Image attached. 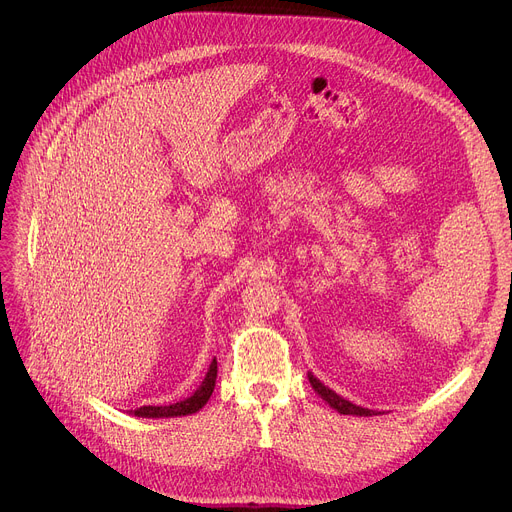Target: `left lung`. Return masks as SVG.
<instances>
[{"mask_svg":"<svg viewBox=\"0 0 512 512\" xmlns=\"http://www.w3.org/2000/svg\"><path fill=\"white\" fill-rule=\"evenodd\" d=\"M308 381L310 385L314 387V391L332 407L336 409L338 413L342 415H358V417H373V415H381V411H373V409H367V407H360V405H354L350 403L348 399L340 397L338 393H334L330 387H326L318 377H314L312 373H308Z\"/></svg>","mask_w":512,"mask_h":512,"instance_id":"8db88e82","label":"left lung"}]
</instances>
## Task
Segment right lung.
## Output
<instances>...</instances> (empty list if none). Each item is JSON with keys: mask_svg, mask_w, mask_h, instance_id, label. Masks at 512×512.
<instances>
[{"mask_svg": "<svg viewBox=\"0 0 512 512\" xmlns=\"http://www.w3.org/2000/svg\"><path fill=\"white\" fill-rule=\"evenodd\" d=\"M216 371H218L216 369V358H212L204 381L200 383V387L190 397H186L184 401L172 403V405H143L139 409H131V415L148 417V419H160V417H182V415H192V413L200 411L206 405V401L210 399L212 391H214Z\"/></svg>", "mask_w": 512, "mask_h": 512, "instance_id": "obj_1", "label": "right lung"}]
</instances>
